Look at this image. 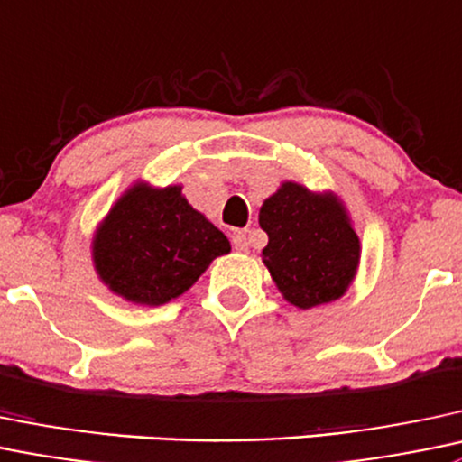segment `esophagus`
Segmentation results:
<instances>
[{
  "label": "esophagus",
  "instance_id": "esophagus-1",
  "mask_svg": "<svg viewBox=\"0 0 462 462\" xmlns=\"http://www.w3.org/2000/svg\"><path fill=\"white\" fill-rule=\"evenodd\" d=\"M232 245H235L236 252H247V235L245 232H235L232 235Z\"/></svg>",
  "mask_w": 462,
  "mask_h": 462
}]
</instances>
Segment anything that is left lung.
Returning a JSON list of instances; mask_svg holds the SVG:
<instances>
[{"mask_svg":"<svg viewBox=\"0 0 462 462\" xmlns=\"http://www.w3.org/2000/svg\"><path fill=\"white\" fill-rule=\"evenodd\" d=\"M259 226L268 232L261 259L288 303L310 310L347 292L361 241L338 194L283 181L261 206Z\"/></svg>","mask_w":462,"mask_h":462,"instance_id":"8db88e82","label":"left lung"}]
</instances>
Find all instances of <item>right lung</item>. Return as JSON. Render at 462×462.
Listing matches in <instances>:
<instances>
[{
    "label": "right lung",
    "mask_w": 462,
    "mask_h": 462,
    "mask_svg": "<svg viewBox=\"0 0 462 462\" xmlns=\"http://www.w3.org/2000/svg\"><path fill=\"white\" fill-rule=\"evenodd\" d=\"M92 263L110 292L134 305L168 303L197 283L230 241L188 203L181 186L137 181L92 236Z\"/></svg>",
    "instance_id": "right-lung-1"
}]
</instances>
